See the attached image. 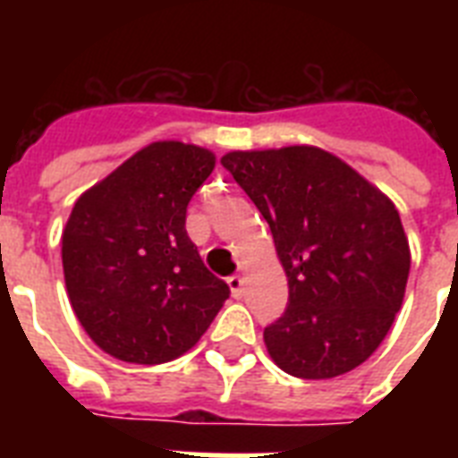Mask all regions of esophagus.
Instances as JSON below:
<instances>
[{
    "instance_id": "esophagus-1",
    "label": "esophagus",
    "mask_w": 458,
    "mask_h": 458,
    "mask_svg": "<svg viewBox=\"0 0 458 458\" xmlns=\"http://www.w3.org/2000/svg\"><path fill=\"white\" fill-rule=\"evenodd\" d=\"M228 285H230V293H233V297H242L244 293V278L242 276H230L228 278Z\"/></svg>"
}]
</instances>
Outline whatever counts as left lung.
<instances>
[{"label": "left lung", "instance_id": "left-lung-1", "mask_svg": "<svg viewBox=\"0 0 458 458\" xmlns=\"http://www.w3.org/2000/svg\"><path fill=\"white\" fill-rule=\"evenodd\" d=\"M221 164L273 233L287 309L264 330L268 354L304 380L361 366L392 327L411 268L399 211L318 147L230 152Z\"/></svg>", "mask_w": 458, "mask_h": 458}]
</instances>
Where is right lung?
I'll return each mask as SVG.
<instances>
[{
  "label": "right lung",
  "mask_w": 458,
  "mask_h": 458,
  "mask_svg": "<svg viewBox=\"0 0 458 458\" xmlns=\"http://www.w3.org/2000/svg\"><path fill=\"white\" fill-rule=\"evenodd\" d=\"M214 165L208 149L152 142L75 201L61 237L68 300L114 359H178L230 297L185 230L187 204Z\"/></svg>",
  "instance_id": "add662e5"
}]
</instances>
